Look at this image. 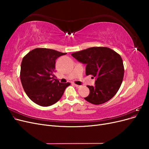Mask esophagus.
I'll return each instance as SVG.
<instances>
[{
    "instance_id": "34e87169",
    "label": "esophagus",
    "mask_w": 149,
    "mask_h": 149,
    "mask_svg": "<svg viewBox=\"0 0 149 149\" xmlns=\"http://www.w3.org/2000/svg\"><path fill=\"white\" fill-rule=\"evenodd\" d=\"M73 86H75L76 88H79L81 87V86L77 85V84H73Z\"/></svg>"
}]
</instances>
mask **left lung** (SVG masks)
I'll return each instance as SVG.
<instances>
[{"mask_svg":"<svg viewBox=\"0 0 149 149\" xmlns=\"http://www.w3.org/2000/svg\"><path fill=\"white\" fill-rule=\"evenodd\" d=\"M86 65V74L96 78L95 86H87L89 94L84 100L101 104L113 97L123 82L124 68L121 56L107 47H91L71 54Z\"/></svg>","mask_w":149,"mask_h":149,"instance_id":"1","label":"left lung"}]
</instances>
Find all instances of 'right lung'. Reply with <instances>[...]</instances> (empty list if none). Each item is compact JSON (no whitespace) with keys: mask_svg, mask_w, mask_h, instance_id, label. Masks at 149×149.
<instances>
[{"mask_svg":"<svg viewBox=\"0 0 149 149\" xmlns=\"http://www.w3.org/2000/svg\"><path fill=\"white\" fill-rule=\"evenodd\" d=\"M66 53L55 49L38 48L23 58L20 80L25 93L37 104L47 107L60 100L70 83H61L54 78L55 61Z\"/></svg>","mask_w":149,"mask_h":149,"instance_id":"add662e5","label":"right lung"}]
</instances>
